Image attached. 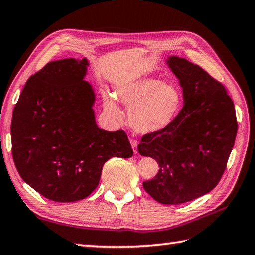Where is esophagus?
<instances>
[{
    "mask_svg": "<svg viewBox=\"0 0 255 255\" xmlns=\"http://www.w3.org/2000/svg\"><path fill=\"white\" fill-rule=\"evenodd\" d=\"M130 144H131V147H132L133 153L137 154V153H138V149H137V147H138V143H137V140H135V139H131V140H130Z\"/></svg>",
    "mask_w": 255,
    "mask_h": 255,
    "instance_id": "esophagus-1",
    "label": "esophagus"
}]
</instances>
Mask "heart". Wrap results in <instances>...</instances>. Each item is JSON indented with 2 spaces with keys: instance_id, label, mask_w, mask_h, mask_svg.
<instances>
[{
  "instance_id": "obj_1",
  "label": "heart",
  "mask_w": 255,
  "mask_h": 255,
  "mask_svg": "<svg viewBox=\"0 0 255 255\" xmlns=\"http://www.w3.org/2000/svg\"><path fill=\"white\" fill-rule=\"evenodd\" d=\"M116 98L129 108V123L140 133H154L166 129L182 107V96L176 85L161 83L150 77L123 82L116 89ZM103 105L115 119H122L117 101L110 93H105Z\"/></svg>"
}]
</instances>
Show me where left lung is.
Returning a JSON list of instances; mask_svg holds the SVG:
<instances>
[{
	"label": "left lung",
	"instance_id": "1",
	"mask_svg": "<svg viewBox=\"0 0 255 255\" xmlns=\"http://www.w3.org/2000/svg\"><path fill=\"white\" fill-rule=\"evenodd\" d=\"M167 64L182 86L184 106L166 129L141 137L138 152L159 166L143 182L145 191L163 205H178L206 195L221 181L237 120L221 82L184 58L171 56Z\"/></svg>",
	"mask_w": 255,
	"mask_h": 255
}]
</instances>
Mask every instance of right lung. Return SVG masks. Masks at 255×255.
Returning a JSON list of instances; mask_svg holds the SVG:
<instances>
[{"label": "right lung", "instance_id": "right-lung-1", "mask_svg": "<svg viewBox=\"0 0 255 255\" xmlns=\"http://www.w3.org/2000/svg\"><path fill=\"white\" fill-rule=\"evenodd\" d=\"M88 60H54L29 77L13 110L12 156L25 183L41 196L72 202L96 190L111 157L128 158L125 131L98 127Z\"/></svg>", "mask_w": 255, "mask_h": 255}]
</instances>
